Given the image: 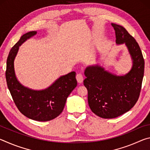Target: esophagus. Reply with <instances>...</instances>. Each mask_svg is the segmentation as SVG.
<instances>
[{
    "label": "esophagus",
    "mask_w": 150,
    "mask_h": 150,
    "mask_svg": "<svg viewBox=\"0 0 150 150\" xmlns=\"http://www.w3.org/2000/svg\"><path fill=\"white\" fill-rule=\"evenodd\" d=\"M76 79L79 83H82L83 81V75L81 73H77L76 75Z\"/></svg>",
    "instance_id": "esophagus-1"
}]
</instances>
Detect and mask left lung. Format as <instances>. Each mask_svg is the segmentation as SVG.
I'll list each match as a JSON object with an SVG mask.
<instances>
[{
  "mask_svg": "<svg viewBox=\"0 0 150 150\" xmlns=\"http://www.w3.org/2000/svg\"><path fill=\"white\" fill-rule=\"evenodd\" d=\"M116 43L125 44L132 59L131 70L123 76L106 71L100 66H88L83 81L88 91V103L93 112L103 118H114L135 105L140 94L144 73V59L138 42L124 27L111 24Z\"/></svg>",
  "mask_w": 150,
  "mask_h": 150,
  "instance_id": "left-lung-1",
  "label": "left lung"
}]
</instances>
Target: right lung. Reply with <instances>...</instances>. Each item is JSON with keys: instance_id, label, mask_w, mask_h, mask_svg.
I'll return each instance as SVG.
<instances>
[{"instance_id": "add662e5", "label": "right lung", "mask_w": 150, "mask_h": 150, "mask_svg": "<svg viewBox=\"0 0 150 150\" xmlns=\"http://www.w3.org/2000/svg\"><path fill=\"white\" fill-rule=\"evenodd\" d=\"M32 31L22 35L12 47L6 61V80L15 105L22 115L37 121H49L57 117L64 108L66 100L77 85L76 73L72 71L62 76L47 88L35 91L20 84L14 72V61L19 46L34 36Z\"/></svg>"}]
</instances>
